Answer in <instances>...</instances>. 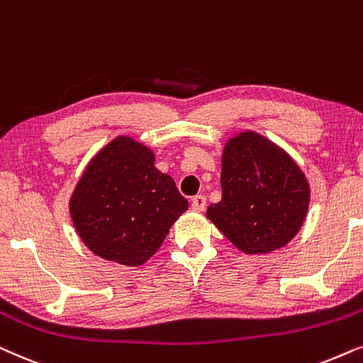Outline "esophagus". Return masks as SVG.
Wrapping results in <instances>:
<instances>
[{
    "mask_svg": "<svg viewBox=\"0 0 363 363\" xmlns=\"http://www.w3.org/2000/svg\"><path fill=\"white\" fill-rule=\"evenodd\" d=\"M191 206H192V209L202 211V209H204V207H206V196H202V194L194 196V197H192Z\"/></svg>",
    "mask_w": 363,
    "mask_h": 363,
    "instance_id": "1",
    "label": "esophagus"
}]
</instances>
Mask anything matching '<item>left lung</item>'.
<instances>
[{"label":"left lung","mask_w":363,"mask_h":363,"mask_svg":"<svg viewBox=\"0 0 363 363\" xmlns=\"http://www.w3.org/2000/svg\"><path fill=\"white\" fill-rule=\"evenodd\" d=\"M220 186L222 199L207 207V217L245 254L284 247L306 219L311 191L302 171L255 133L225 144Z\"/></svg>","instance_id":"left-lung-1"}]
</instances>
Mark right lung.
<instances>
[{
    "label": "right lung",
    "mask_w": 363,
    "mask_h": 363,
    "mask_svg": "<svg viewBox=\"0 0 363 363\" xmlns=\"http://www.w3.org/2000/svg\"><path fill=\"white\" fill-rule=\"evenodd\" d=\"M187 206L172 177L154 167L151 149L118 138L88 164L69 211L77 234L94 254L136 267L161 247Z\"/></svg>",
    "instance_id": "1"
}]
</instances>
